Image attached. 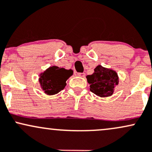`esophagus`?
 Returning a JSON list of instances; mask_svg holds the SVG:
<instances>
[{
  "instance_id": "1",
  "label": "esophagus",
  "mask_w": 152,
  "mask_h": 152,
  "mask_svg": "<svg viewBox=\"0 0 152 152\" xmlns=\"http://www.w3.org/2000/svg\"><path fill=\"white\" fill-rule=\"evenodd\" d=\"M77 75L79 77H85V73H84V72H78Z\"/></svg>"
}]
</instances>
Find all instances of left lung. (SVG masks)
Wrapping results in <instances>:
<instances>
[{
  "mask_svg": "<svg viewBox=\"0 0 152 152\" xmlns=\"http://www.w3.org/2000/svg\"><path fill=\"white\" fill-rule=\"evenodd\" d=\"M86 77L90 85V91L100 97L111 95L113 93L114 85L118 83V77L115 71L100 65L97 66L93 75Z\"/></svg>",
  "mask_w": 152,
  "mask_h": 152,
  "instance_id": "1",
  "label": "left lung"
}]
</instances>
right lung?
I'll use <instances>...</instances> for the list:
<instances>
[{"instance_id": "1", "label": "right lung", "mask_w": 152, "mask_h": 152, "mask_svg": "<svg viewBox=\"0 0 152 152\" xmlns=\"http://www.w3.org/2000/svg\"><path fill=\"white\" fill-rule=\"evenodd\" d=\"M72 74L71 69L53 66L40 75L39 82L47 94L54 95L65 88L66 81Z\"/></svg>"}]
</instances>
